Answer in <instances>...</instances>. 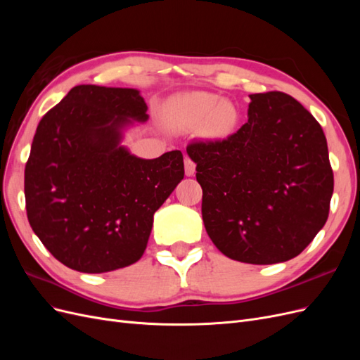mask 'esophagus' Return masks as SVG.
<instances>
[{
	"mask_svg": "<svg viewBox=\"0 0 360 360\" xmlns=\"http://www.w3.org/2000/svg\"><path fill=\"white\" fill-rule=\"evenodd\" d=\"M195 168H197V165H195V162L189 158H184V172H186V176L191 177L195 174Z\"/></svg>",
	"mask_w": 360,
	"mask_h": 360,
	"instance_id": "1",
	"label": "esophagus"
}]
</instances>
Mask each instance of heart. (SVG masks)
I'll use <instances>...</instances> for the list:
<instances>
[{"label": "heart", "mask_w": 360, "mask_h": 360, "mask_svg": "<svg viewBox=\"0 0 360 360\" xmlns=\"http://www.w3.org/2000/svg\"><path fill=\"white\" fill-rule=\"evenodd\" d=\"M165 122L176 132L200 127L204 138L224 141L230 138L240 122L237 106L213 93L191 91L172 97L165 108Z\"/></svg>", "instance_id": "obj_1"}]
</instances>
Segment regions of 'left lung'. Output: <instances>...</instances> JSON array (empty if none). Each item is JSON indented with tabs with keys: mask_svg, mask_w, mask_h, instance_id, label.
I'll return each instance as SVG.
<instances>
[{
	"mask_svg": "<svg viewBox=\"0 0 360 360\" xmlns=\"http://www.w3.org/2000/svg\"><path fill=\"white\" fill-rule=\"evenodd\" d=\"M248 122L224 141L192 143L202 221L214 246L248 264L297 257L324 226L333 193L328 141L281 91L249 96Z\"/></svg>",
	"mask_w": 360,
	"mask_h": 360,
	"instance_id": "1",
	"label": "left lung"
}]
</instances>
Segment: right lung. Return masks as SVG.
I'll use <instances>...</instances> for the list:
<instances>
[{"label": "right lung", "instance_id": "1", "mask_svg": "<svg viewBox=\"0 0 360 360\" xmlns=\"http://www.w3.org/2000/svg\"><path fill=\"white\" fill-rule=\"evenodd\" d=\"M135 89L76 85L37 126L25 165L27 216L60 263L105 274L143 257L153 214L183 180L181 151L141 159L122 146L146 123Z\"/></svg>", "mask_w": 360, "mask_h": 360}]
</instances>
